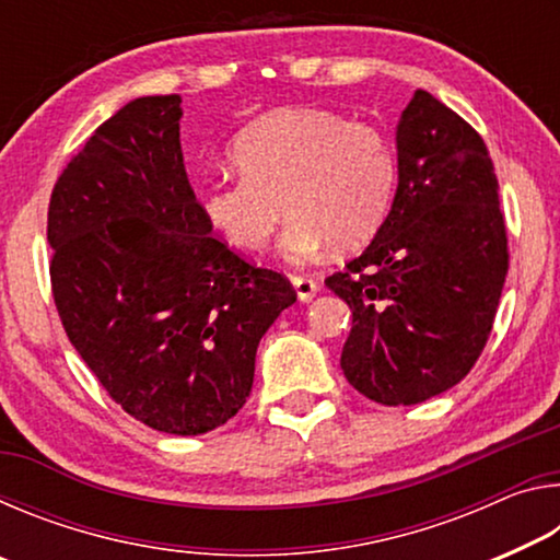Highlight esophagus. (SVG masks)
Wrapping results in <instances>:
<instances>
[{
  "label": "esophagus",
  "instance_id": "34e87169",
  "mask_svg": "<svg viewBox=\"0 0 560 560\" xmlns=\"http://www.w3.org/2000/svg\"><path fill=\"white\" fill-rule=\"evenodd\" d=\"M291 283H293V289H296L299 301H311L318 293V281L311 279V277H303V273L293 277Z\"/></svg>",
  "mask_w": 560,
  "mask_h": 560
}]
</instances>
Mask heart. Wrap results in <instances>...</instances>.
Here are the masks:
<instances>
[{"label": "heart", "mask_w": 560, "mask_h": 560, "mask_svg": "<svg viewBox=\"0 0 560 560\" xmlns=\"http://www.w3.org/2000/svg\"><path fill=\"white\" fill-rule=\"evenodd\" d=\"M240 175L205 177L195 202L207 226L242 252H257L283 217L281 249L291 261L371 240L390 210L397 163L385 132L336 110L291 106L236 132Z\"/></svg>", "instance_id": "obj_1"}]
</instances>
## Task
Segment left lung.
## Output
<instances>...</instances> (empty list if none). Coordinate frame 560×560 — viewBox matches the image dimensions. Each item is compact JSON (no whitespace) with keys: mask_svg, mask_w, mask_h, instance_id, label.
Instances as JSON below:
<instances>
[{"mask_svg":"<svg viewBox=\"0 0 560 560\" xmlns=\"http://www.w3.org/2000/svg\"><path fill=\"white\" fill-rule=\"evenodd\" d=\"M509 271L489 150L467 120L415 91L397 126L393 210L326 287L350 306L348 383L381 405L450 390L485 350Z\"/></svg>","mask_w":560,"mask_h":560,"instance_id":"8db88e82","label":"left lung"}]
</instances>
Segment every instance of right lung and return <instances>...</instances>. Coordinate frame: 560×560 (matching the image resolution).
<instances>
[{"label":"right lung","instance_id":"obj_1","mask_svg":"<svg viewBox=\"0 0 560 560\" xmlns=\"http://www.w3.org/2000/svg\"><path fill=\"white\" fill-rule=\"evenodd\" d=\"M179 96L101 122L51 192L49 277L66 336L130 417L202 434L242 410L257 346L296 291L246 261L197 210Z\"/></svg>","mask_w":560,"mask_h":560}]
</instances>
